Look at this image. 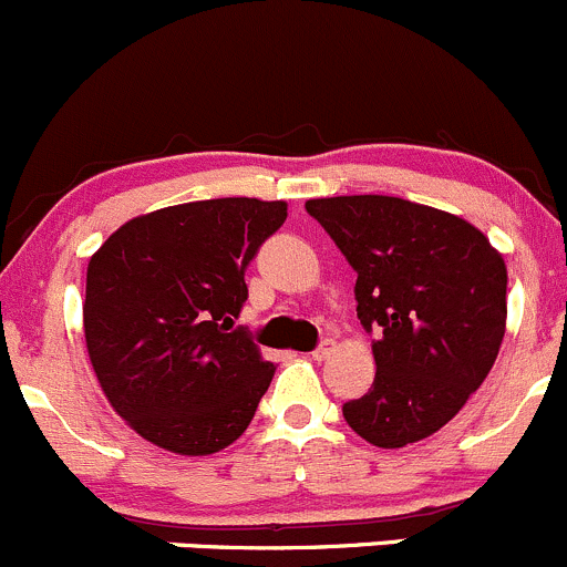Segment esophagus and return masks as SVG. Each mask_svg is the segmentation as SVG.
<instances>
[{"instance_id":"obj_1","label":"esophagus","mask_w":567,"mask_h":567,"mask_svg":"<svg viewBox=\"0 0 567 567\" xmlns=\"http://www.w3.org/2000/svg\"><path fill=\"white\" fill-rule=\"evenodd\" d=\"M333 352H336V341L333 339H324V341H319V347L311 352V358H313V361H328V358L333 355Z\"/></svg>"}]
</instances>
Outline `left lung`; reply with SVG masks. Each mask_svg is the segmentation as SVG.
Returning <instances> with one entry per match:
<instances>
[{
  "mask_svg": "<svg viewBox=\"0 0 567 567\" xmlns=\"http://www.w3.org/2000/svg\"><path fill=\"white\" fill-rule=\"evenodd\" d=\"M306 209L358 272V319L374 333V383L344 402L347 424L380 450L439 433L502 347V254L463 217L391 195L313 198Z\"/></svg>",
  "mask_w": 567,
  "mask_h": 567,
  "instance_id": "1",
  "label": "left lung"
}]
</instances>
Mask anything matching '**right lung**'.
Returning a JSON list of instances; mask_svg holds the SVG:
<instances>
[{
	"mask_svg": "<svg viewBox=\"0 0 567 567\" xmlns=\"http://www.w3.org/2000/svg\"><path fill=\"white\" fill-rule=\"evenodd\" d=\"M284 220V200H193L123 223L91 256L93 372L117 416L159 450L215 455L248 430L276 363L234 319L245 270Z\"/></svg>",
	"mask_w": 567,
	"mask_h": 567,
	"instance_id": "add662e5",
	"label": "right lung"
}]
</instances>
